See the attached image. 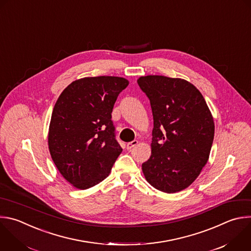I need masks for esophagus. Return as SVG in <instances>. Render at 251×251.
I'll return each mask as SVG.
<instances>
[{
  "instance_id": "esophagus-1",
  "label": "esophagus",
  "mask_w": 251,
  "mask_h": 251,
  "mask_svg": "<svg viewBox=\"0 0 251 251\" xmlns=\"http://www.w3.org/2000/svg\"><path fill=\"white\" fill-rule=\"evenodd\" d=\"M137 145H138V141H137V140H134V141L128 143L127 146H126V148H127V150H131V149H133V148H134L135 146H137Z\"/></svg>"
}]
</instances>
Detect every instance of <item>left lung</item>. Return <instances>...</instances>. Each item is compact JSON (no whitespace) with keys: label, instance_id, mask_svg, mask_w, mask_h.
I'll return each mask as SVG.
<instances>
[{"label":"left lung","instance_id":"obj_1","mask_svg":"<svg viewBox=\"0 0 251 251\" xmlns=\"http://www.w3.org/2000/svg\"><path fill=\"white\" fill-rule=\"evenodd\" d=\"M153 118L151 154L142 164L155 189L176 193L200 175L211 151L215 125L201 93L182 78L146 75L137 80Z\"/></svg>","mask_w":251,"mask_h":251}]
</instances>
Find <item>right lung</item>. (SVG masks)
<instances>
[{"mask_svg":"<svg viewBox=\"0 0 251 251\" xmlns=\"http://www.w3.org/2000/svg\"><path fill=\"white\" fill-rule=\"evenodd\" d=\"M129 81L100 75L76 79L55 103L48 134L51 157L63 177L78 189L105 179L122 151L111 113Z\"/></svg>","mask_w":251,"mask_h":251,"instance_id":"add662e5","label":"right lung"}]
</instances>
